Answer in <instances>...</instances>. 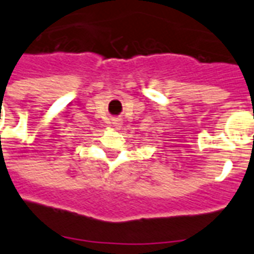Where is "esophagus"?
I'll list each match as a JSON object with an SVG mask.
<instances>
[{
	"label": "esophagus",
	"instance_id": "1",
	"mask_svg": "<svg viewBox=\"0 0 254 254\" xmlns=\"http://www.w3.org/2000/svg\"><path fill=\"white\" fill-rule=\"evenodd\" d=\"M111 123H113V127H114V128L119 129V128H121V127H122V125H123V121H122L121 118H114L113 122H111Z\"/></svg>",
	"mask_w": 254,
	"mask_h": 254
}]
</instances>
